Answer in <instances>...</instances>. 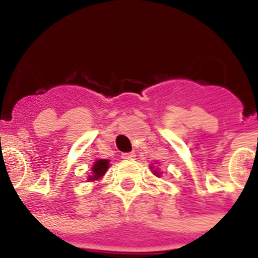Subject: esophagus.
<instances>
[{
    "mask_svg": "<svg viewBox=\"0 0 258 258\" xmlns=\"http://www.w3.org/2000/svg\"><path fill=\"white\" fill-rule=\"evenodd\" d=\"M121 157L125 160H133V159H136V154L134 152H125L121 155Z\"/></svg>",
    "mask_w": 258,
    "mask_h": 258,
    "instance_id": "1",
    "label": "esophagus"
}]
</instances>
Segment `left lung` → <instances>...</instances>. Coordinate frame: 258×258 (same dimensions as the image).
I'll use <instances>...</instances> for the list:
<instances>
[{
  "mask_svg": "<svg viewBox=\"0 0 258 258\" xmlns=\"http://www.w3.org/2000/svg\"><path fill=\"white\" fill-rule=\"evenodd\" d=\"M154 173H155V174H156V175L159 174V172H157V170H154Z\"/></svg>",
  "mask_w": 258,
  "mask_h": 258,
  "instance_id": "left-lung-1",
  "label": "left lung"
}]
</instances>
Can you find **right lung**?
<instances>
[{"label":"right lung","instance_id":"obj_1","mask_svg":"<svg viewBox=\"0 0 258 258\" xmlns=\"http://www.w3.org/2000/svg\"><path fill=\"white\" fill-rule=\"evenodd\" d=\"M109 168V160H106V159H99V160L95 161L93 164L92 168V175H89V181H97L101 177H103L104 173L107 172V169Z\"/></svg>","mask_w":258,"mask_h":258}]
</instances>
